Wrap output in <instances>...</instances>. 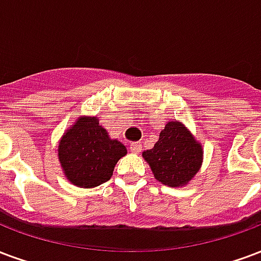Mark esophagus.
Here are the masks:
<instances>
[{
  "instance_id": "34e87169",
  "label": "esophagus",
  "mask_w": 261,
  "mask_h": 261,
  "mask_svg": "<svg viewBox=\"0 0 261 261\" xmlns=\"http://www.w3.org/2000/svg\"><path fill=\"white\" fill-rule=\"evenodd\" d=\"M141 148H142V145H141L140 142H133L130 145V150L133 153H140Z\"/></svg>"
}]
</instances>
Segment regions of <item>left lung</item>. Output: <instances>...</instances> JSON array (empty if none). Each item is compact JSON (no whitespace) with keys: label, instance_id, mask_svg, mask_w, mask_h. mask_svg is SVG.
<instances>
[{"label":"left lung","instance_id":"left-lung-1","mask_svg":"<svg viewBox=\"0 0 261 261\" xmlns=\"http://www.w3.org/2000/svg\"><path fill=\"white\" fill-rule=\"evenodd\" d=\"M142 156L162 184L182 187L199 170L202 146L179 121H170L160 133L155 146L145 150Z\"/></svg>","mask_w":261,"mask_h":261}]
</instances>
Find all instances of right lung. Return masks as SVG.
I'll use <instances>...</instances> for the list:
<instances>
[{"instance_id": "obj_1", "label": "right lung", "mask_w": 261, "mask_h": 261, "mask_svg": "<svg viewBox=\"0 0 261 261\" xmlns=\"http://www.w3.org/2000/svg\"><path fill=\"white\" fill-rule=\"evenodd\" d=\"M125 146L111 140L96 117H82L63 136L58 155L67 179L80 188H94L111 179Z\"/></svg>"}]
</instances>
